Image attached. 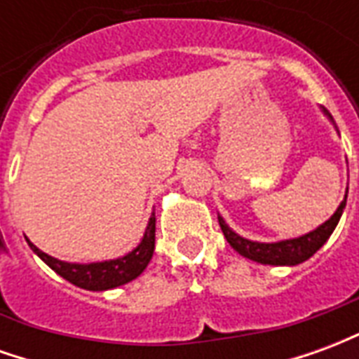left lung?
I'll use <instances>...</instances> for the list:
<instances>
[{"label":"left lung","instance_id":"1","mask_svg":"<svg viewBox=\"0 0 359 359\" xmlns=\"http://www.w3.org/2000/svg\"><path fill=\"white\" fill-rule=\"evenodd\" d=\"M323 113L327 115V118L332 121L331 113L321 107ZM337 128V126H334ZM339 133V128H337ZM346 194H344V200L340 202V205L337 208V211L332 213L331 217L325 221L323 225H319L313 231L309 233L302 234V236H296V238H286V241H277V242H257V241H250V238H244L238 233H234L231 226L226 225V221L221 215L219 217V225H221V231L225 234L226 242L233 246L241 256L248 257L252 262H257L262 265H286V267H292V265H298L302 262H306L309 257L316 254L317 250L323 246L325 242L329 241V236L332 234V231L337 229L340 221V215L342 211L346 208Z\"/></svg>","mask_w":359,"mask_h":359}]
</instances>
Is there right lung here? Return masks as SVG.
Instances as JSON below:
<instances>
[{"mask_svg":"<svg viewBox=\"0 0 359 359\" xmlns=\"http://www.w3.org/2000/svg\"><path fill=\"white\" fill-rule=\"evenodd\" d=\"M27 242L30 250L42 259L43 264L50 265L59 277L69 280L71 285L84 288V290H94V292L111 290V288L123 286L136 277H140L144 269L148 267L149 259L154 256V248H156V211H151V215H149L148 226L144 231L140 244L133 252L115 257V259L92 262V264H71V262H61L57 257L46 254L28 238Z\"/></svg>","mask_w":359,"mask_h":359,"instance_id":"right-lung-1","label":"right lung"}]
</instances>
